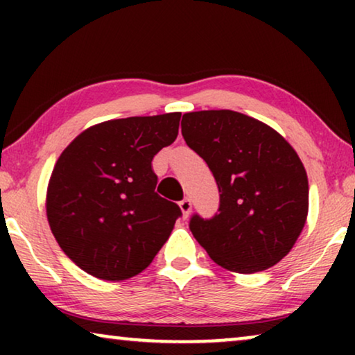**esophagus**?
Returning a JSON list of instances; mask_svg holds the SVG:
<instances>
[{
    "mask_svg": "<svg viewBox=\"0 0 355 355\" xmlns=\"http://www.w3.org/2000/svg\"><path fill=\"white\" fill-rule=\"evenodd\" d=\"M179 208H181L184 218H187L189 215H191V211H192L191 198H182V200L179 202Z\"/></svg>",
    "mask_w": 355,
    "mask_h": 355,
    "instance_id": "esophagus-1",
    "label": "esophagus"
}]
</instances>
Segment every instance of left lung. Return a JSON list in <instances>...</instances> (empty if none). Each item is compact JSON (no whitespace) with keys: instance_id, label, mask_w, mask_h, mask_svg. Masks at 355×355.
<instances>
[{"instance_id":"obj_1","label":"left lung","mask_w":355,"mask_h":355,"mask_svg":"<svg viewBox=\"0 0 355 355\" xmlns=\"http://www.w3.org/2000/svg\"><path fill=\"white\" fill-rule=\"evenodd\" d=\"M182 137L220 189L211 220L191 231L211 260L234 273L273 266L293 249L309 215V179L299 155L268 124L231 110L182 116Z\"/></svg>"}]
</instances>
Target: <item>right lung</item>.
I'll return each instance as SVG.
<instances>
[{"mask_svg":"<svg viewBox=\"0 0 355 355\" xmlns=\"http://www.w3.org/2000/svg\"><path fill=\"white\" fill-rule=\"evenodd\" d=\"M181 113L95 124L58 158L46 189L53 236L95 278L124 281L152 263L181 210L155 192L152 159L178 137Z\"/></svg>","mask_w":355,"mask_h":355,"instance_id":"1","label":"right lung"}]
</instances>
